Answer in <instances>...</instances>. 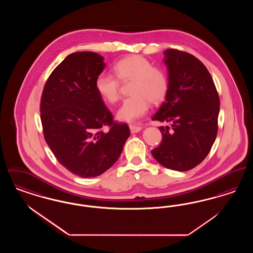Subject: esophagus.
I'll return each instance as SVG.
<instances>
[{
    "instance_id": "1",
    "label": "esophagus",
    "mask_w": 253,
    "mask_h": 253,
    "mask_svg": "<svg viewBox=\"0 0 253 253\" xmlns=\"http://www.w3.org/2000/svg\"><path fill=\"white\" fill-rule=\"evenodd\" d=\"M129 127H130V131L132 133H135V132H140L141 130H142V128L141 127H139V126H135V125H129Z\"/></svg>"
}]
</instances>
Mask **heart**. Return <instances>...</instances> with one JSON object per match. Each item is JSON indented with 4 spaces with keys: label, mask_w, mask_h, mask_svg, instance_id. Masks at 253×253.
<instances>
[{
    "label": "heart",
    "mask_w": 253,
    "mask_h": 253,
    "mask_svg": "<svg viewBox=\"0 0 253 253\" xmlns=\"http://www.w3.org/2000/svg\"><path fill=\"white\" fill-rule=\"evenodd\" d=\"M113 69L122 83L132 82L130 87V94L132 96L123 100L117 113L120 121L133 122L140 119L148 112L150 102L159 103L167 95L169 84L166 74L154 67L142 56L132 55L123 58L114 65ZM117 79L106 73H101L96 77V92L109 103H115L120 99L121 84Z\"/></svg>",
    "instance_id": "1"
}]
</instances>
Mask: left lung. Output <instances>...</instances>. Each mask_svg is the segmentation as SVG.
<instances>
[{"label": "left lung", "mask_w": 253, "mask_h": 253, "mask_svg": "<svg viewBox=\"0 0 253 253\" xmlns=\"http://www.w3.org/2000/svg\"><path fill=\"white\" fill-rule=\"evenodd\" d=\"M164 55L168 92L152 120L169 122L171 128L159 127L162 140L152 155L165 168L186 171L204 160L215 141L220 100L200 60L176 49H167Z\"/></svg>", "instance_id": "left-lung-1"}]
</instances>
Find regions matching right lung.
I'll list each match as a JSON object with an SVG mask.
<instances>
[{"label":"right lung","instance_id":"obj_1","mask_svg":"<svg viewBox=\"0 0 253 253\" xmlns=\"http://www.w3.org/2000/svg\"><path fill=\"white\" fill-rule=\"evenodd\" d=\"M105 66L94 52L68 55L49 76L41 100L46 143L60 164L84 178L111 168L130 135L128 125L114 122L96 92V77ZM105 126L107 133L102 131Z\"/></svg>","mask_w":253,"mask_h":253}]
</instances>
